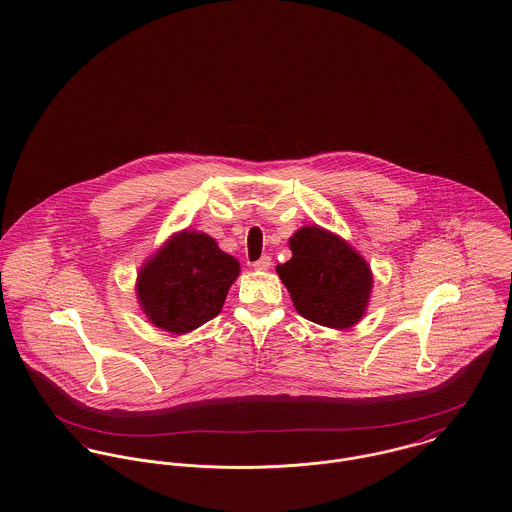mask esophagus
<instances>
[{"mask_svg": "<svg viewBox=\"0 0 512 512\" xmlns=\"http://www.w3.org/2000/svg\"><path fill=\"white\" fill-rule=\"evenodd\" d=\"M271 267V257L269 255H263L259 261L253 263V269L255 271H267Z\"/></svg>", "mask_w": 512, "mask_h": 512, "instance_id": "esophagus-1", "label": "esophagus"}]
</instances>
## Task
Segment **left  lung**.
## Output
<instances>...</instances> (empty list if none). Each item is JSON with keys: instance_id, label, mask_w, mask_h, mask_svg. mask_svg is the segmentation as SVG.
<instances>
[{"instance_id": "8db88e82", "label": "left lung", "mask_w": 512, "mask_h": 512, "mask_svg": "<svg viewBox=\"0 0 512 512\" xmlns=\"http://www.w3.org/2000/svg\"><path fill=\"white\" fill-rule=\"evenodd\" d=\"M288 247L292 257L277 265L292 304L306 320L345 330L367 312L373 273L369 263L343 237L320 226L296 229Z\"/></svg>"}]
</instances>
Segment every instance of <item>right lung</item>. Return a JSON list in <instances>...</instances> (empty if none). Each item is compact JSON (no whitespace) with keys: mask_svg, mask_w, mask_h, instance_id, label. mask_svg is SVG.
<instances>
[{"mask_svg":"<svg viewBox=\"0 0 512 512\" xmlns=\"http://www.w3.org/2000/svg\"><path fill=\"white\" fill-rule=\"evenodd\" d=\"M239 261L204 231L182 229L143 263L137 302L147 320L169 334H188L222 312Z\"/></svg>","mask_w":512,"mask_h":512,"instance_id":"add662e5","label":"right lung"}]
</instances>
